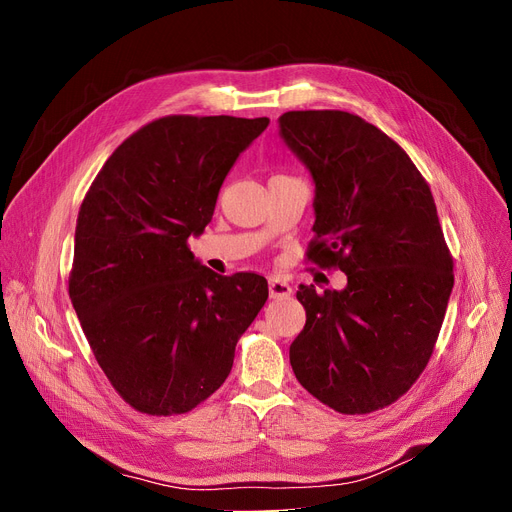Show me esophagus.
I'll return each instance as SVG.
<instances>
[{
    "instance_id": "obj_1",
    "label": "esophagus",
    "mask_w": 512,
    "mask_h": 512,
    "mask_svg": "<svg viewBox=\"0 0 512 512\" xmlns=\"http://www.w3.org/2000/svg\"><path fill=\"white\" fill-rule=\"evenodd\" d=\"M292 294V286L286 280L270 278V297L272 299H286Z\"/></svg>"
}]
</instances>
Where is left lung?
I'll return each instance as SVG.
<instances>
[{
    "label": "left lung",
    "mask_w": 512,
    "mask_h": 512,
    "mask_svg": "<svg viewBox=\"0 0 512 512\" xmlns=\"http://www.w3.org/2000/svg\"><path fill=\"white\" fill-rule=\"evenodd\" d=\"M280 137L315 182L307 257L344 290L301 284L307 321L290 344L301 386L344 415L392 405L425 369L454 286L432 191L386 132L338 110L286 112Z\"/></svg>",
    "instance_id": "8db88e82"
}]
</instances>
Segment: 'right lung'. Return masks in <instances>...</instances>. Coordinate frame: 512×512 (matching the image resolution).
Wrapping results in <instances>:
<instances>
[{
	"mask_svg": "<svg viewBox=\"0 0 512 512\" xmlns=\"http://www.w3.org/2000/svg\"><path fill=\"white\" fill-rule=\"evenodd\" d=\"M267 124L153 120L110 155L80 205L68 292L99 367L132 409L193 411L226 382L238 338L267 301L263 276H220L188 249Z\"/></svg>",
	"mask_w": 512,
	"mask_h": 512,
	"instance_id": "right-lung-1",
	"label": "right lung"
}]
</instances>
